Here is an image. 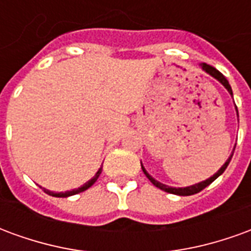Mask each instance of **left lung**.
<instances>
[{
    "instance_id": "obj_1",
    "label": "left lung",
    "mask_w": 251,
    "mask_h": 251,
    "mask_svg": "<svg viewBox=\"0 0 251 251\" xmlns=\"http://www.w3.org/2000/svg\"><path fill=\"white\" fill-rule=\"evenodd\" d=\"M201 68L204 70L207 74H210L211 76H214L215 79H218L219 82L225 86V87L227 88V91L231 94L232 95V90H231V86L228 84V80H227L226 77L223 76V74L222 72H219L216 68H214L212 66H210V64H205V63H201ZM235 109H237V106H235ZM237 113H238V109H237ZM231 157L232 154L228 157V160H227L226 163L223 164V167H222L218 172H216L214 176H211L210 179H207L205 181H201V183H199V184H195V185H191V187H185V188H172V187H168V185L165 184H161V183H158V181H156V180L153 179L152 176H149V174H148L147 171H145V168L141 165L142 171H144V174H145V176H147L148 179L151 180V183H152L153 185H156L157 188L163 189V191H165V192H168V194H174V195H180V196H189V195H194V194H198V192H200L201 189H204L207 185H210L212 181L215 179H218L219 176H221L225 171H226L227 165L230 164V161H231Z\"/></svg>"
}]
</instances>
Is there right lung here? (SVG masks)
<instances>
[{"label":"right lung","instance_id":"1","mask_svg":"<svg viewBox=\"0 0 251 251\" xmlns=\"http://www.w3.org/2000/svg\"><path fill=\"white\" fill-rule=\"evenodd\" d=\"M100 172H102V168H99V171L97 172V175L94 176L93 179L90 180V181H87L86 184L82 185L80 188H76V189H72V191H67V192H60V194H56V192H51V191H48V189H44V192L48 195H51V196H56V198H67V196H72V195H76V194H80V192H83V191H86V189H88L91 185L98 180L99 175H100Z\"/></svg>","mask_w":251,"mask_h":251}]
</instances>
